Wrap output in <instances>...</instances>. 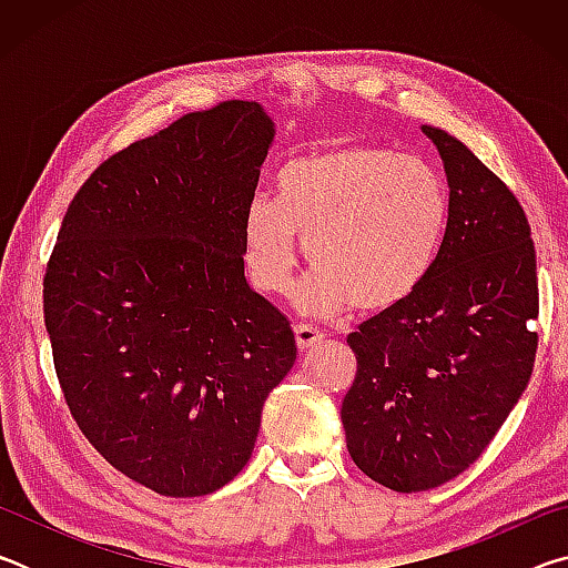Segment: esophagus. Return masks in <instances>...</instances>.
Returning a JSON list of instances; mask_svg holds the SVG:
<instances>
[{
  "label": "esophagus",
  "mask_w": 568,
  "mask_h": 568,
  "mask_svg": "<svg viewBox=\"0 0 568 568\" xmlns=\"http://www.w3.org/2000/svg\"><path fill=\"white\" fill-rule=\"evenodd\" d=\"M323 338V331L313 328V325H295V343L301 351H311L313 345H318Z\"/></svg>",
  "instance_id": "1"
}]
</instances>
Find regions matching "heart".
<instances>
[{
  "label": "heart",
  "instance_id": "1",
  "mask_svg": "<svg viewBox=\"0 0 568 568\" xmlns=\"http://www.w3.org/2000/svg\"><path fill=\"white\" fill-rule=\"evenodd\" d=\"M277 197L257 195L243 215V265L261 293H283L305 243L313 273L295 303L311 315L400 307L444 247L448 185L430 162L400 150L348 142L287 160Z\"/></svg>",
  "mask_w": 568,
  "mask_h": 568
}]
</instances>
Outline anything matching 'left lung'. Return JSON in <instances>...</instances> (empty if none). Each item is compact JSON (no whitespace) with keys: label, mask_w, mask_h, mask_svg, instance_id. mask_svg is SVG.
I'll use <instances>...</instances> for the list:
<instances>
[{"label":"left lung","mask_w":568,"mask_h":568,"mask_svg":"<svg viewBox=\"0 0 568 568\" xmlns=\"http://www.w3.org/2000/svg\"><path fill=\"white\" fill-rule=\"evenodd\" d=\"M444 160L448 233L410 301L348 335L358 361L341 418L365 476L428 491L474 464L531 378L538 277L521 203L464 142L423 128Z\"/></svg>","instance_id":"8db88e82"}]
</instances>
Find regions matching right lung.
<instances>
[{
  "instance_id": "obj_1",
  "label": "right lung",
  "mask_w": 568,
  "mask_h": 568,
  "mask_svg": "<svg viewBox=\"0 0 568 568\" xmlns=\"http://www.w3.org/2000/svg\"><path fill=\"white\" fill-rule=\"evenodd\" d=\"M273 134L261 104L227 100L132 142L77 190L47 263L72 418L162 496L233 480L295 363L291 323L245 281L240 237Z\"/></svg>"
}]
</instances>
